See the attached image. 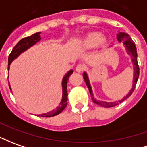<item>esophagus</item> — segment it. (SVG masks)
<instances>
[{"label": "esophagus", "instance_id": "esophagus-1", "mask_svg": "<svg viewBox=\"0 0 147 147\" xmlns=\"http://www.w3.org/2000/svg\"><path fill=\"white\" fill-rule=\"evenodd\" d=\"M76 70L78 72H81V71H83L85 70V65L84 64H82V63H80V64H78L76 67Z\"/></svg>", "mask_w": 147, "mask_h": 147}]
</instances>
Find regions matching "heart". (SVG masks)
<instances>
[{
	"label": "heart",
	"instance_id": "obj_1",
	"mask_svg": "<svg viewBox=\"0 0 147 147\" xmlns=\"http://www.w3.org/2000/svg\"><path fill=\"white\" fill-rule=\"evenodd\" d=\"M107 38L105 36L101 35L98 32H92L85 35L79 43V47L81 49H91L95 47H103L107 44Z\"/></svg>",
	"mask_w": 147,
	"mask_h": 147
}]
</instances>
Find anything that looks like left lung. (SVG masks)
<instances>
[{
  "mask_svg": "<svg viewBox=\"0 0 147 147\" xmlns=\"http://www.w3.org/2000/svg\"><path fill=\"white\" fill-rule=\"evenodd\" d=\"M117 39L119 42H123L124 45H125V47L127 49V53L131 56V59H132V62H133V65H134V78H133V86H132V88L130 91V92L127 95V96H125L122 100H119V101H116V102H102V101H98V100H96V98H95L93 97V93H92V90H91V87L90 85V83H89V80H88V76L86 72H84L83 74V76H84V81L88 86V89H89V91H90V94H91V99L93 100V102L96 103V104H98V105L102 106V107H115V106L118 105L120 102H123L125 99H127L128 97H130L131 95V94L133 93L134 88H135V86H136V84H137V81H138V76H139V67H138V60H137V50H136V47H135V45L133 42V40H131V38L130 37V36L127 34V33H125V32H119L118 35H117Z\"/></svg>",
  "mask_w": 147,
  "mask_h": 147,
  "instance_id": "left-lung-1",
  "label": "left lung"
}]
</instances>
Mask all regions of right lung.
I'll list each match as a JSON object with an SVG mask.
<instances>
[{"instance_id":"right-lung-1","label":"right lung","mask_w":147,"mask_h":147,"mask_svg":"<svg viewBox=\"0 0 147 147\" xmlns=\"http://www.w3.org/2000/svg\"><path fill=\"white\" fill-rule=\"evenodd\" d=\"M40 32H36L35 34L32 35L28 37L23 38L22 40H20V41L18 42L16 45V46L13 48V51L11 52V53L9 54V63H8V70H9V65L11 64V63L13 62V60L16 59L17 56L20 55V53H22L24 51H26L28 49H29L30 47H32V45H34L35 44H36L38 41L40 40ZM73 73V71H69L65 75V76L63 77V81H62V88H63V97H62V100L59 103V107L56 108L55 110H52V111L45 114H42V115H39L38 116L41 117H53L55 115H59V113H61L63 111L64 108L67 107V80L69 79V77L71 74ZM9 88H10V84H9ZM11 90V88H10Z\"/></svg>"}]
</instances>
